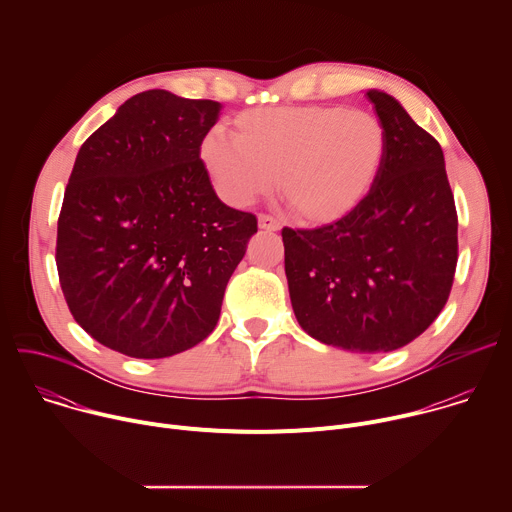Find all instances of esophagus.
<instances>
[{
    "instance_id": "obj_1",
    "label": "esophagus",
    "mask_w": 512,
    "mask_h": 512,
    "mask_svg": "<svg viewBox=\"0 0 512 512\" xmlns=\"http://www.w3.org/2000/svg\"><path fill=\"white\" fill-rule=\"evenodd\" d=\"M259 229L263 231H279L281 225L269 214H259Z\"/></svg>"
}]
</instances>
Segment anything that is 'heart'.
<instances>
[{
	"label": "heart",
	"mask_w": 512,
	"mask_h": 512,
	"mask_svg": "<svg viewBox=\"0 0 512 512\" xmlns=\"http://www.w3.org/2000/svg\"><path fill=\"white\" fill-rule=\"evenodd\" d=\"M235 139L208 135L200 160L223 202L245 208L275 188L312 225L346 216L373 188L381 121L340 105L267 107L237 117Z\"/></svg>",
	"instance_id": "1"
}]
</instances>
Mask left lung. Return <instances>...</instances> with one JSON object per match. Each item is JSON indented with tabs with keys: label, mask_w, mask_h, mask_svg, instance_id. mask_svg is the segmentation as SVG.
<instances>
[{
	"label": "left lung",
	"mask_w": 512,
	"mask_h": 512,
	"mask_svg": "<svg viewBox=\"0 0 512 512\" xmlns=\"http://www.w3.org/2000/svg\"><path fill=\"white\" fill-rule=\"evenodd\" d=\"M385 131L369 194L320 229L281 231L294 314L312 338L391 352L444 310L458 263V214L442 145L401 103L367 91Z\"/></svg>",
	"instance_id": "1"
}]
</instances>
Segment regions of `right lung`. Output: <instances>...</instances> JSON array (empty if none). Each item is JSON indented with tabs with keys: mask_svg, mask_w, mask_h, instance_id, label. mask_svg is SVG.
<instances>
[{
	"mask_svg": "<svg viewBox=\"0 0 512 512\" xmlns=\"http://www.w3.org/2000/svg\"><path fill=\"white\" fill-rule=\"evenodd\" d=\"M221 103L164 89L127 99L77 154L58 216L70 314L103 346L166 358L202 342L257 218L216 196L200 145Z\"/></svg>",
	"mask_w": 512,
	"mask_h": 512,
	"instance_id": "right-lung-1",
	"label": "right lung"
}]
</instances>
